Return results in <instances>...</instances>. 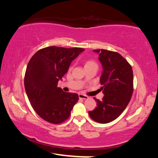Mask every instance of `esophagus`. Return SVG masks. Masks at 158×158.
Instances as JSON below:
<instances>
[{
    "label": "esophagus",
    "instance_id": "esophagus-1",
    "mask_svg": "<svg viewBox=\"0 0 158 158\" xmlns=\"http://www.w3.org/2000/svg\"><path fill=\"white\" fill-rule=\"evenodd\" d=\"M79 99H84V100H87V99L89 98L88 96L84 95L83 94H79Z\"/></svg>",
    "mask_w": 158,
    "mask_h": 158
}]
</instances>
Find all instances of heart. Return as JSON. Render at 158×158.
Masks as SVG:
<instances>
[{
	"label": "heart",
	"instance_id": "heart-1",
	"mask_svg": "<svg viewBox=\"0 0 158 158\" xmlns=\"http://www.w3.org/2000/svg\"><path fill=\"white\" fill-rule=\"evenodd\" d=\"M90 65H97V63H96L95 61L93 60H88L87 61H85V67L90 66Z\"/></svg>",
	"mask_w": 158,
	"mask_h": 158
}]
</instances>
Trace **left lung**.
<instances>
[{
  "label": "left lung",
  "instance_id": "1",
  "mask_svg": "<svg viewBox=\"0 0 158 158\" xmlns=\"http://www.w3.org/2000/svg\"><path fill=\"white\" fill-rule=\"evenodd\" d=\"M103 71L100 77L104 97L94 98L97 107L89 111L90 117L100 123H108L117 118L129 104L133 93L132 66L120 53L106 49H95Z\"/></svg>",
  "mask_w": 158,
  "mask_h": 158
}]
</instances>
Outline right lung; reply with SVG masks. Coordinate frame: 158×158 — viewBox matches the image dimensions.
<instances>
[{
    "label": "right lung",
    "mask_w": 158,
    "mask_h": 158,
    "mask_svg": "<svg viewBox=\"0 0 158 158\" xmlns=\"http://www.w3.org/2000/svg\"><path fill=\"white\" fill-rule=\"evenodd\" d=\"M84 51L79 47L51 46L35 53L28 63L24 86L32 107L44 121L60 124L70 116L79 100L77 93L57 86L74 59Z\"/></svg>",
    "instance_id": "1"
}]
</instances>
